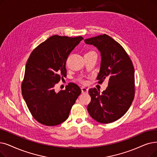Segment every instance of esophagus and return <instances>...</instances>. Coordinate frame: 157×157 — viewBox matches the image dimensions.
I'll use <instances>...</instances> for the list:
<instances>
[{
    "instance_id": "obj_1",
    "label": "esophagus",
    "mask_w": 157,
    "mask_h": 157,
    "mask_svg": "<svg viewBox=\"0 0 157 157\" xmlns=\"http://www.w3.org/2000/svg\"><path fill=\"white\" fill-rule=\"evenodd\" d=\"M88 91V89L86 87H82L81 88V92H82L83 94H85V93H87Z\"/></svg>"
}]
</instances>
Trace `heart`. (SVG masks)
<instances>
[{
    "label": "heart",
    "instance_id": "1",
    "mask_svg": "<svg viewBox=\"0 0 157 157\" xmlns=\"http://www.w3.org/2000/svg\"><path fill=\"white\" fill-rule=\"evenodd\" d=\"M92 52V51H90V52ZM80 81H81V83H86V81L85 80H84V79H80Z\"/></svg>",
    "mask_w": 157,
    "mask_h": 157
}]
</instances>
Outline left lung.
<instances>
[{"instance_id": "left-lung-1", "label": "left lung", "mask_w": 157, "mask_h": 157, "mask_svg": "<svg viewBox=\"0 0 157 157\" xmlns=\"http://www.w3.org/2000/svg\"><path fill=\"white\" fill-rule=\"evenodd\" d=\"M85 42L96 47L101 52L98 83L108 79V86L101 94L95 88L88 90L91 101L87 110L94 120L110 123L123 116L134 99L133 65L123 47L106 34L85 39Z\"/></svg>"}]
</instances>
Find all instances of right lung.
<instances>
[{
	"label": "right lung",
	"instance_id": "obj_1",
	"mask_svg": "<svg viewBox=\"0 0 157 157\" xmlns=\"http://www.w3.org/2000/svg\"><path fill=\"white\" fill-rule=\"evenodd\" d=\"M82 36L54 35L31 53L26 63L21 90L32 116L40 124L53 126L66 121L81 92L71 83L56 92L54 86L67 75L66 62Z\"/></svg>",
	"mask_w": 157,
	"mask_h": 157
}]
</instances>
